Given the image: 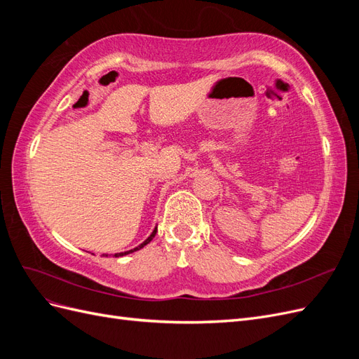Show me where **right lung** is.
<instances>
[{
	"instance_id": "obj_1",
	"label": "right lung",
	"mask_w": 359,
	"mask_h": 359,
	"mask_svg": "<svg viewBox=\"0 0 359 359\" xmlns=\"http://www.w3.org/2000/svg\"><path fill=\"white\" fill-rule=\"evenodd\" d=\"M156 232H157V231L154 229V231H153V233H151V235L147 238V240H145L142 244H140V245H137L136 248H133V250H128V252H124V253H115L114 256H115V257H119V256H124V255H128V253H133V252H136V250H140V248H142L144 245H147L151 240H153V238L156 236ZM106 256H107V255H106Z\"/></svg>"
}]
</instances>
